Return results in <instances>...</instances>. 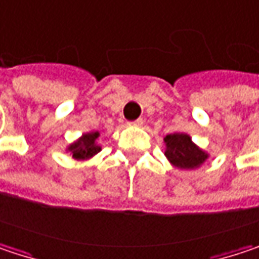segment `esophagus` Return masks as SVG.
Segmentation results:
<instances>
[{"instance_id":"1","label":"esophagus","mask_w":259,"mask_h":259,"mask_svg":"<svg viewBox=\"0 0 259 259\" xmlns=\"http://www.w3.org/2000/svg\"><path fill=\"white\" fill-rule=\"evenodd\" d=\"M144 122H143V119H137V120H133V122H130L128 125H131V126H141Z\"/></svg>"}]
</instances>
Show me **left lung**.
<instances>
[{
  "mask_svg": "<svg viewBox=\"0 0 259 259\" xmlns=\"http://www.w3.org/2000/svg\"><path fill=\"white\" fill-rule=\"evenodd\" d=\"M165 156L180 169H194L199 168L206 159L208 153L197 147L192 141V137L184 133L168 134L165 139Z\"/></svg>",
  "mask_w": 259,
  "mask_h": 259,
  "instance_id": "left-lung-1",
  "label": "left lung"
}]
</instances>
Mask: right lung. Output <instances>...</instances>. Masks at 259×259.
I'll use <instances>...</instances> for the list:
<instances>
[{"mask_svg": "<svg viewBox=\"0 0 259 259\" xmlns=\"http://www.w3.org/2000/svg\"><path fill=\"white\" fill-rule=\"evenodd\" d=\"M99 136H100L99 131L83 134L81 139H78L67 147V152H70L72 157H75L78 160H87V159L93 157L102 150V147L97 143Z\"/></svg>", "mask_w": 259, "mask_h": 259, "instance_id": "1", "label": "right lung"}]
</instances>
